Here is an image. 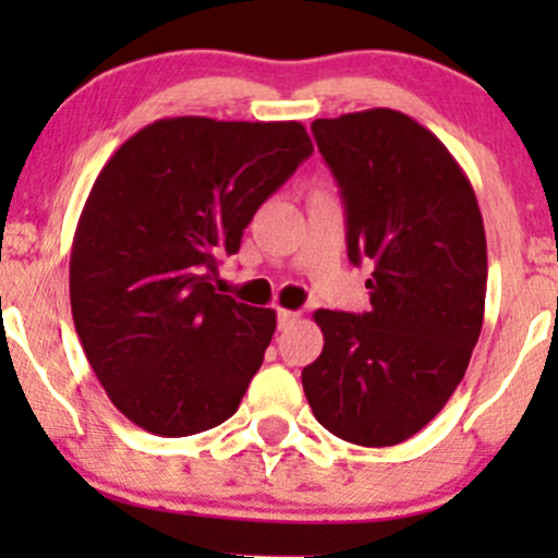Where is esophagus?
<instances>
[{
  "label": "esophagus",
  "instance_id": "34e87169",
  "mask_svg": "<svg viewBox=\"0 0 558 558\" xmlns=\"http://www.w3.org/2000/svg\"><path fill=\"white\" fill-rule=\"evenodd\" d=\"M299 312H291V310H278V328L280 330H288L291 325L299 323Z\"/></svg>",
  "mask_w": 558,
  "mask_h": 558
}]
</instances>
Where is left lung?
I'll use <instances>...</instances> for the list:
<instances>
[{
	"instance_id": "obj_1",
	"label": "left lung",
	"mask_w": 558,
	"mask_h": 558,
	"mask_svg": "<svg viewBox=\"0 0 558 558\" xmlns=\"http://www.w3.org/2000/svg\"><path fill=\"white\" fill-rule=\"evenodd\" d=\"M312 133L341 189L349 259L373 265V306L315 312L325 345L301 383L325 430L396 446L466 373L488 283L483 215L451 151L409 114L375 107L315 120Z\"/></svg>"
}]
</instances>
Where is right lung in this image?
<instances>
[{
    "mask_svg": "<svg viewBox=\"0 0 558 558\" xmlns=\"http://www.w3.org/2000/svg\"><path fill=\"white\" fill-rule=\"evenodd\" d=\"M310 155L296 120L189 114L141 128L101 168L75 228L70 306L88 364L141 430L183 438L235 414L275 312L209 278Z\"/></svg>",
    "mask_w": 558,
    "mask_h": 558,
    "instance_id": "1",
    "label": "right lung"
}]
</instances>
